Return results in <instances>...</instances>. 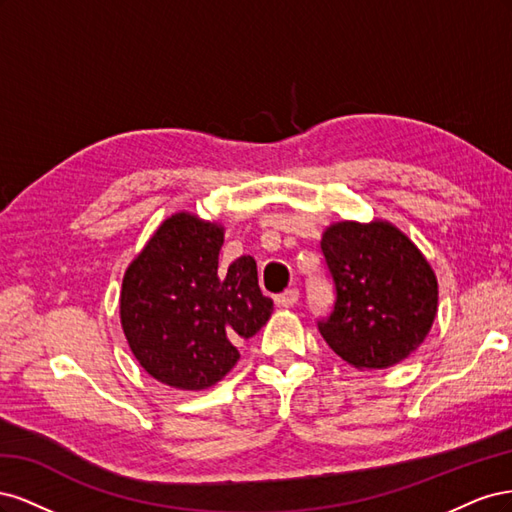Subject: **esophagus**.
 Returning <instances> with one entry per match:
<instances>
[{"label":"esophagus","instance_id":"34e87169","mask_svg":"<svg viewBox=\"0 0 512 512\" xmlns=\"http://www.w3.org/2000/svg\"><path fill=\"white\" fill-rule=\"evenodd\" d=\"M297 301H299V290L297 288H288V290H284L282 294H277V297H275L277 307H292V305H297Z\"/></svg>","mask_w":512,"mask_h":512}]
</instances>
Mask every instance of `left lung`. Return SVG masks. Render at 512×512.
Listing matches in <instances>:
<instances>
[{
  "label": "left lung",
  "mask_w": 512,
  "mask_h": 512,
  "mask_svg": "<svg viewBox=\"0 0 512 512\" xmlns=\"http://www.w3.org/2000/svg\"><path fill=\"white\" fill-rule=\"evenodd\" d=\"M320 250L335 301L318 331L335 354L359 369H384L423 344L438 282L404 232L386 222H339L324 232Z\"/></svg>",
  "instance_id": "1"
}]
</instances>
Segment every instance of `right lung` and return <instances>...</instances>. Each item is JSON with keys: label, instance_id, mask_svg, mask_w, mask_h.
<instances>
[{"label": "right lung", "instance_id": "1", "mask_svg": "<svg viewBox=\"0 0 512 512\" xmlns=\"http://www.w3.org/2000/svg\"><path fill=\"white\" fill-rule=\"evenodd\" d=\"M224 232L190 213L168 218L123 277L121 327L149 376L185 391L222 380L237 344L265 327L273 301L256 260L220 267Z\"/></svg>", "mask_w": 512, "mask_h": 512}]
</instances>
